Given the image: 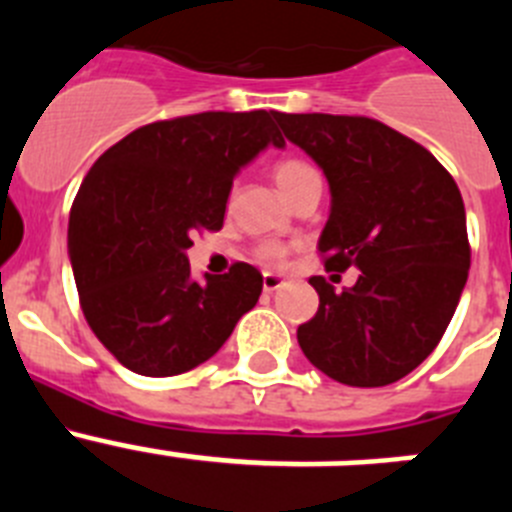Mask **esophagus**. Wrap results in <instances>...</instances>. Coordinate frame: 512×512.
<instances>
[{
    "label": "esophagus",
    "instance_id": "obj_1",
    "mask_svg": "<svg viewBox=\"0 0 512 512\" xmlns=\"http://www.w3.org/2000/svg\"><path fill=\"white\" fill-rule=\"evenodd\" d=\"M284 287V279L279 274H271V271H264V292H277V289Z\"/></svg>",
    "mask_w": 512,
    "mask_h": 512
}]
</instances>
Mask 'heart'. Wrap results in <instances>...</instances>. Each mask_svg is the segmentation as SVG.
Wrapping results in <instances>:
<instances>
[{"mask_svg":"<svg viewBox=\"0 0 512 512\" xmlns=\"http://www.w3.org/2000/svg\"><path fill=\"white\" fill-rule=\"evenodd\" d=\"M307 174H312V169L307 164H302V161H282V164L274 166V182L282 189V194L289 192V189L295 187L300 179H305ZM264 256L271 261H279L282 259V251H279L277 246H266Z\"/></svg>","mask_w":512,"mask_h":512,"instance_id":"1","label":"heart"}]
</instances>
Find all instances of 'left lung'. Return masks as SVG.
Instances as JSON below:
<instances>
[{"label":"left lung","instance_id":"8db88e82","mask_svg":"<svg viewBox=\"0 0 512 512\" xmlns=\"http://www.w3.org/2000/svg\"><path fill=\"white\" fill-rule=\"evenodd\" d=\"M289 143L323 169L328 269H359L336 292L323 277L315 318L297 328L312 366L351 387H384L428 359L469 274L464 200L433 153L369 117L274 112Z\"/></svg>","mask_w":512,"mask_h":512}]
</instances>
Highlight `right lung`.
I'll return each instance as SVG.
<instances>
[{
	"mask_svg": "<svg viewBox=\"0 0 512 512\" xmlns=\"http://www.w3.org/2000/svg\"><path fill=\"white\" fill-rule=\"evenodd\" d=\"M269 146L274 112H202L143 125L94 161L69 217L81 310L104 348L143 377H174L220 351L259 302L251 264L202 282L194 230L223 228L233 179Z\"/></svg>",
	"mask_w": 512,
	"mask_h": 512,
	"instance_id": "right-lung-1",
	"label": "right lung"
}]
</instances>
